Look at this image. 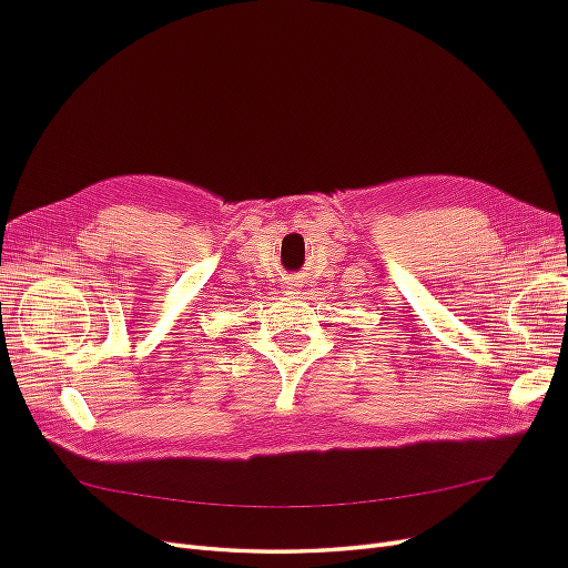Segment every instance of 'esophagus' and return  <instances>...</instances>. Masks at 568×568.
<instances>
[{"mask_svg":"<svg viewBox=\"0 0 568 568\" xmlns=\"http://www.w3.org/2000/svg\"><path fill=\"white\" fill-rule=\"evenodd\" d=\"M286 288L291 291V294H298V291H301V284L291 280V282H286Z\"/></svg>","mask_w":568,"mask_h":568,"instance_id":"esophagus-1","label":"esophagus"}]
</instances>
